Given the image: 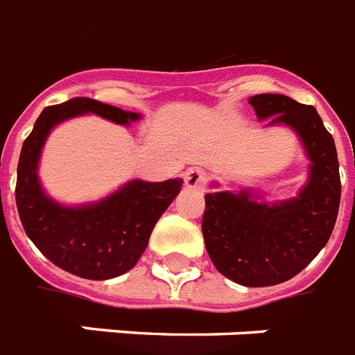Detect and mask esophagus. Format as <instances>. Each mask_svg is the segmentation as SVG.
Returning a JSON list of instances; mask_svg holds the SVG:
<instances>
[{
	"label": "esophagus",
	"mask_w": 355,
	"mask_h": 355,
	"mask_svg": "<svg viewBox=\"0 0 355 355\" xmlns=\"http://www.w3.org/2000/svg\"><path fill=\"white\" fill-rule=\"evenodd\" d=\"M183 181H185V185L189 187V189H200V187L205 185L207 181L205 170L189 168L185 174H183Z\"/></svg>",
	"instance_id": "1"
}]
</instances>
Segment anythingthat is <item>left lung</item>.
<instances>
[{"mask_svg": "<svg viewBox=\"0 0 355 355\" xmlns=\"http://www.w3.org/2000/svg\"><path fill=\"white\" fill-rule=\"evenodd\" d=\"M257 117L286 124L299 135L310 159V178L297 198L258 203L249 191L205 194L203 240L214 268L249 288L293 279L328 242L336 225L341 178L334 137L313 106L286 95L249 98Z\"/></svg>", "mask_w": 355, "mask_h": 355, "instance_id": "8db88e82", "label": "left lung"}]
</instances>
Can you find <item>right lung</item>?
<instances>
[{
    "mask_svg": "<svg viewBox=\"0 0 355 355\" xmlns=\"http://www.w3.org/2000/svg\"><path fill=\"white\" fill-rule=\"evenodd\" d=\"M82 113H95L124 126L141 117L87 97L45 107L21 146L16 207L27 236L47 260L82 279L106 280L137 263L154 225L180 194L183 180L163 183L133 180L89 205L65 207L53 201L40 185L36 172L40 154L56 124Z\"/></svg>",
    "mask_w": 355,
    "mask_h": 355,
    "instance_id": "obj_1",
    "label": "right lung"
}]
</instances>
